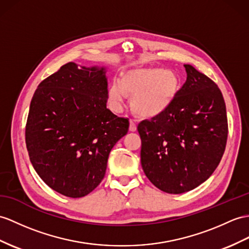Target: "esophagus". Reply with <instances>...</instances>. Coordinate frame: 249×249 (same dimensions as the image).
<instances>
[{
    "mask_svg": "<svg viewBox=\"0 0 249 249\" xmlns=\"http://www.w3.org/2000/svg\"><path fill=\"white\" fill-rule=\"evenodd\" d=\"M129 130L131 132H135L137 130V125H136V120L134 119H130V126H129Z\"/></svg>",
    "mask_w": 249,
    "mask_h": 249,
    "instance_id": "obj_1",
    "label": "esophagus"
}]
</instances>
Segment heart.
<instances>
[{
	"label": "heart",
	"mask_w": 249,
	"mask_h": 249,
	"mask_svg": "<svg viewBox=\"0 0 249 249\" xmlns=\"http://www.w3.org/2000/svg\"><path fill=\"white\" fill-rule=\"evenodd\" d=\"M178 87L173 72L162 69H139L126 72L123 80L114 79L107 88L108 106L115 112L124 110L128 93L133 107L142 115H154L166 107Z\"/></svg>",
	"instance_id": "obj_1"
}]
</instances>
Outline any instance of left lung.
I'll return each mask as SVG.
<instances>
[{
    "label": "left lung",
    "instance_id": "1",
    "mask_svg": "<svg viewBox=\"0 0 249 249\" xmlns=\"http://www.w3.org/2000/svg\"><path fill=\"white\" fill-rule=\"evenodd\" d=\"M187 80L163 110L139 123L142 170L160 190L180 195L219 166L228 134L226 106L216 84L185 64Z\"/></svg>",
    "mask_w": 249,
    "mask_h": 249
}]
</instances>
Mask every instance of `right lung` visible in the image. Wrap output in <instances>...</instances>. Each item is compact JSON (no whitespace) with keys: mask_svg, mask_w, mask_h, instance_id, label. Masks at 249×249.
<instances>
[{"mask_svg":"<svg viewBox=\"0 0 249 249\" xmlns=\"http://www.w3.org/2000/svg\"><path fill=\"white\" fill-rule=\"evenodd\" d=\"M105 66L70 62L47 77L30 102L25 136L36 172L69 197L88 196L105 178L108 154L129 119L107 108Z\"/></svg>","mask_w":249,"mask_h":249,"instance_id":"1","label":"right lung"}]
</instances>
